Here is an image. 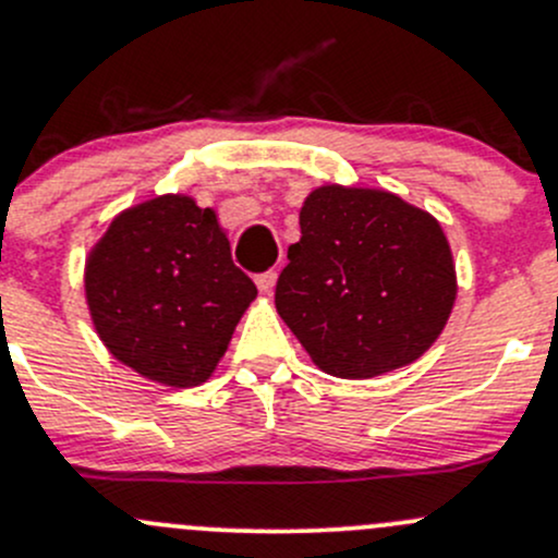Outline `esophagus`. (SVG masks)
<instances>
[{"instance_id": "esophagus-1", "label": "esophagus", "mask_w": 558, "mask_h": 558, "mask_svg": "<svg viewBox=\"0 0 558 558\" xmlns=\"http://www.w3.org/2000/svg\"><path fill=\"white\" fill-rule=\"evenodd\" d=\"M275 280H278V272H264V275H259V278H256V286H259L262 294H272Z\"/></svg>"}]
</instances>
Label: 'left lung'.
<instances>
[{
  "mask_svg": "<svg viewBox=\"0 0 558 558\" xmlns=\"http://www.w3.org/2000/svg\"><path fill=\"white\" fill-rule=\"evenodd\" d=\"M299 227L275 307L315 366L372 379L436 342L457 275L447 234L427 210L385 190L328 184L310 192Z\"/></svg>",
  "mask_w": 558,
  "mask_h": 558,
  "instance_id": "1",
  "label": "left lung"
}]
</instances>
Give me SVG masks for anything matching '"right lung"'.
Returning <instances> with one entry per match:
<instances>
[{"instance_id": "right-lung-1", "label": "right lung", "mask_w": 558, "mask_h": 558, "mask_svg": "<svg viewBox=\"0 0 558 558\" xmlns=\"http://www.w3.org/2000/svg\"><path fill=\"white\" fill-rule=\"evenodd\" d=\"M93 326L117 361L168 387L203 385L256 286L210 208L160 195L122 210L85 264Z\"/></svg>"}]
</instances>
